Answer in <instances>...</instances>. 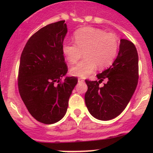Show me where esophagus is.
Instances as JSON below:
<instances>
[{"label":"esophagus","instance_id":"obj_1","mask_svg":"<svg viewBox=\"0 0 153 153\" xmlns=\"http://www.w3.org/2000/svg\"><path fill=\"white\" fill-rule=\"evenodd\" d=\"M78 82H83L84 80H83V79H82L81 78H78Z\"/></svg>","mask_w":153,"mask_h":153}]
</instances>
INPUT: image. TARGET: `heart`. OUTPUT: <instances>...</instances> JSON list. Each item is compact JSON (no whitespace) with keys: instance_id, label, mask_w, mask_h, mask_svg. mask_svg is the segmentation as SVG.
<instances>
[{"instance_id":"1","label":"heart","mask_w":153,"mask_h":153,"mask_svg":"<svg viewBox=\"0 0 153 153\" xmlns=\"http://www.w3.org/2000/svg\"><path fill=\"white\" fill-rule=\"evenodd\" d=\"M75 43L66 41L62 50L67 60L75 64L82 57L85 59L71 68L72 75L86 78L96 69L107 68L113 63L119 50V39L112 33L93 27H83L74 32Z\"/></svg>"}]
</instances>
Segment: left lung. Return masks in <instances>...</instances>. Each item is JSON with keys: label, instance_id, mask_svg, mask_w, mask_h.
Wrapping results in <instances>:
<instances>
[{"label": "left lung", "instance_id": "8db88e82", "mask_svg": "<svg viewBox=\"0 0 153 153\" xmlns=\"http://www.w3.org/2000/svg\"><path fill=\"white\" fill-rule=\"evenodd\" d=\"M120 42L117 59L108 69L96 75L99 81L85 80V105L91 114L99 120H110L120 114L137 85V51L129 40L122 39ZM105 79L107 82L101 87L99 84Z\"/></svg>", "mask_w": 153, "mask_h": 153}]
</instances>
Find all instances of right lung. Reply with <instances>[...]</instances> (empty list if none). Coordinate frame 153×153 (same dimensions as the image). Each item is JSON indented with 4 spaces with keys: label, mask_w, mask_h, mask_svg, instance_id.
Masks as SVG:
<instances>
[{
    "label": "right lung",
    "mask_w": 153,
    "mask_h": 153,
    "mask_svg": "<svg viewBox=\"0 0 153 153\" xmlns=\"http://www.w3.org/2000/svg\"><path fill=\"white\" fill-rule=\"evenodd\" d=\"M68 31L65 21L44 26L26 42L21 55L18 87L30 114L50 124L65 115L68 101L78 82L68 73L62 46Z\"/></svg>",
    "instance_id": "right-lung-1"
}]
</instances>
